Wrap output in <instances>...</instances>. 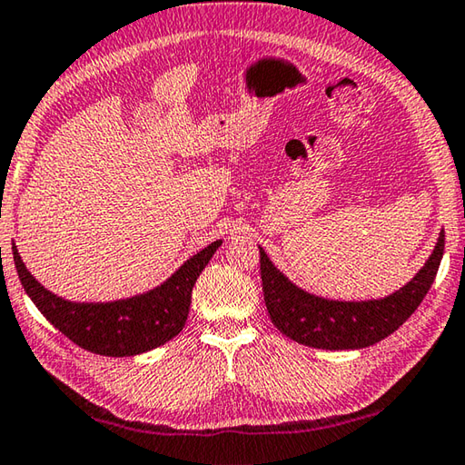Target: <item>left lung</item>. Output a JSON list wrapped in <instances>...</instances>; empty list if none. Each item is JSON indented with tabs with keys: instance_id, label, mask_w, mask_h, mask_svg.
<instances>
[{
	"instance_id": "obj_1",
	"label": "left lung",
	"mask_w": 465,
	"mask_h": 465,
	"mask_svg": "<svg viewBox=\"0 0 465 465\" xmlns=\"http://www.w3.org/2000/svg\"><path fill=\"white\" fill-rule=\"evenodd\" d=\"M443 247L441 231L417 275L390 296L373 300H331L311 294L290 282L259 247L267 312L275 329L308 347L345 351L376 345L401 329L427 296L443 259Z\"/></svg>"
}]
</instances>
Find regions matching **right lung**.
Instances as JSON below:
<instances>
[{
  "mask_svg": "<svg viewBox=\"0 0 465 465\" xmlns=\"http://www.w3.org/2000/svg\"><path fill=\"white\" fill-rule=\"evenodd\" d=\"M223 241L210 242L175 270L161 286L114 302H71L46 290L32 275L15 245L12 247L18 278L45 319L73 343L108 357H130L165 345L187 321L192 290Z\"/></svg>",
  "mask_w": 465,
  "mask_h": 465,
  "instance_id": "obj_1",
  "label": "right lung"
}]
</instances>
